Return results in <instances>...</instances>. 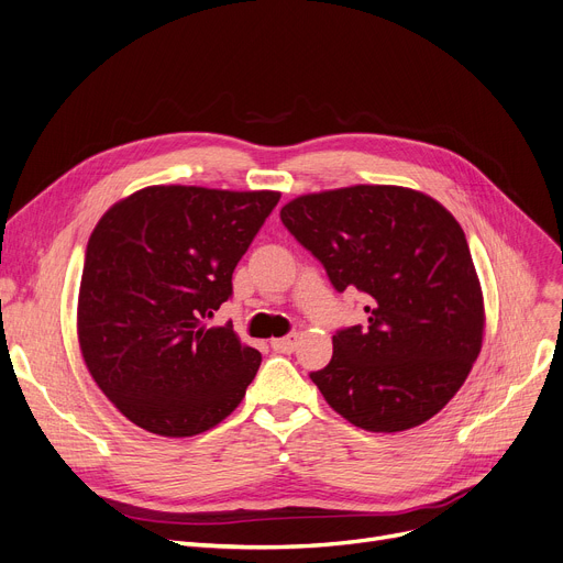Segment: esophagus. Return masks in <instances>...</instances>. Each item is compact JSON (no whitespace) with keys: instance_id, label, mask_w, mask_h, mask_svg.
<instances>
[{"instance_id":"esophagus-1","label":"esophagus","mask_w":563,"mask_h":563,"mask_svg":"<svg viewBox=\"0 0 563 563\" xmlns=\"http://www.w3.org/2000/svg\"><path fill=\"white\" fill-rule=\"evenodd\" d=\"M298 341H300V336H298V334H288V336H282V339H273V341H271V345H273V351L288 355V353L296 351V347H298Z\"/></svg>"}]
</instances>
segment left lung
<instances>
[{
	"instance_id": "8db88e82",
	"label": "left lung",
	"mask_w": 563,
	"mask_h": 563,
	"mask_svg": "<svg viewBox=\"0 0 563 563\" xmlns=\"http://www.w3.org/2000/svg\"><path fill=\"white\" fill-rule=\"evenodd\" d=\"M279 216L339 292L368 296V325L336 332L330 364L311 373L330 408L371 433L408 431L438 415L470 376L486 328L456 218L400 185L302 195Z\"/></svg>"
}]
</instances>
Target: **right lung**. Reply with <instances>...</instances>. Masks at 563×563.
Masks as SVG:
<instances>
[{
  "label": "right lung",
  "instance_id": "obj_1",
  "mask_svg": "<svg viewBox=\"0 0 563 563\" xmlns=\"http://www.w3.org/2000/svg\"><path fill=\"white\" fill-rule=\"evenodd\" d=\"M279 197L151 185L98 220L79 282V351L100 391L144 431L192 438L245 398L261 353L206 320L229 300L235 265Z\"/></svg>",
  "mask_w": 563,
  "mask_h": 563
}]
</instances>
